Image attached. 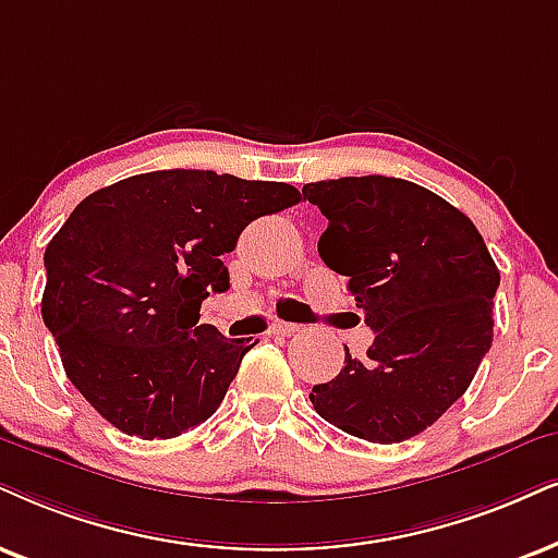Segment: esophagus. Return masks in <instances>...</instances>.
<instances>
[{
  "mask_svg": "<svg viewBox=\"0 0 558 558\" xmlns=\"http://www.w3.org/2000/svg\"><path fill=\"white\" fill-rule=\"evenodd\" d=\"M301 327L293 322H272L270 324V335H280V337H288V335H295Z\"/></svg>",
  "mask_w": 558,
  "mask_h": 558,
  "instance_id": "esophagus-1",
  "label": "esophagus"
}]
</instances>
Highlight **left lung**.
Listing matches in <instances>:
<instances>
[{
	"instance_id": "8db88e82",
	"label": "left lung",
	"mask_w": 558,
	"mask_h": 558,
	"mask_svg": "<svg viewBox=\"0 0 558 558\" xmlns=\"http://www.w3.org/2000/svg\"><path fill=\"white\" fill-rule=\"evenodd\" d=\"M327 231L319 257L348 288L376 340L308 399L319 417L368 442L420 435L463 397L492 348L499 270L466 214L399 178L303 185Z\"/></svg>"
}]
</instances>
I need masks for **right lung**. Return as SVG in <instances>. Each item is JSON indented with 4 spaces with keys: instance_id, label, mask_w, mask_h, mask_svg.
Returning a JSON list of instances; mask_svg holds the SVG:
<instances>
[{
    "instance_id": "1",
    "label": "right lung",
    "mask_w": 558,
    "mask_h": 558,
    "mask_svg": "<svg viewBox=\"0 0 558 558\" xmlns=\"http://www.w3.org/2000/svg\"><path fill=\"white\" fill-rule=\"evenodd\" d=\"M301 201L286 182L161 169L84 197L46 246L40 312L63 371L112 427L167 440L216 412L252 344L197 324L229 288L250 221Z\"/></svg>"
}]
</instances>
